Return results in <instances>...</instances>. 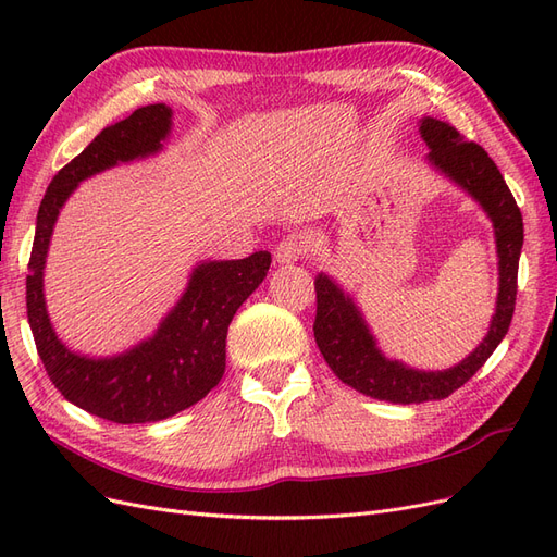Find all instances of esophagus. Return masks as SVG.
<instances>
[{
	"label": "esophagus",
	"mask_w": 557,
	"mask_h": 557,
	"mask_svg": "<svg viewBox=\"0 0 557 557\" xmlns=\"http://www.w3.org/2000/svg\"><path fill=\"white\" fill-rule=\"evenodd\" d=\"M309 246H311V242L307 237H301V234H290L288 239H283L276 246L274 260L278 264H295L309 250Z\"/></svg>",
	"instance_id": "esophagus-1"
}]
</instances>
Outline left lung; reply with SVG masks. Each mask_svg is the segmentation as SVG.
I'll return each mask as SVG.
<instances>
[{"label": "left lung", "mask_w": 557, "mask_h": 557, "mask_svg": "<svg viewBox=\"0 0 557 557\" xmlns=\"http://www.w3.org/2000/svg\"><path fill=\"white\" fill-rule=\"evenodd\" d=\"M418 132L430 153L425 162L434 172L458 185L487 215L495 232L497 248V301L491 325L479 346L448 369H416L401 360L387 358L379 348L376 336L364 320L362 309L356 305L330 274L315 276V323L313 336L332 372L358 393L393 401L420 404L430 399H444L474 376L483 362L509 332L513 305L518 260L522 250V215L516 207L511 190L504 183L497 164L485 150L465 141L462 134L436 117H420Z\"/></svg>", "instance_id": "8db88e82"}]
</instances>
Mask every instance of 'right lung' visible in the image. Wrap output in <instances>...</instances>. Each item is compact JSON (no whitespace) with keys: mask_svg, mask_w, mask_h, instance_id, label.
Returning a JSON list of instances; mask_svg holds the SVG:
<instances>
[{"mask_svg":"<svg viewBox=\"0 0 557 557\" xmlns=\"http://www.w3.org/2000/svg\"><path fill=\"white\" fill-rule=\"evenodd\" d=\"M172 125V107L148 104L99 132L50 181L29 256L27 318L50 381L78 409L121 425L158 423L209 395L225 374L232 318L272 264L267 250L244 260H199L158 330L115 356H86L60 339L46 307L44 269L62 207L83 181L162 153Z\"/></svg>","mask_w":557,"mask_h":557,"instance_id":"obj_1","label":"right lung"}]
</instances>
